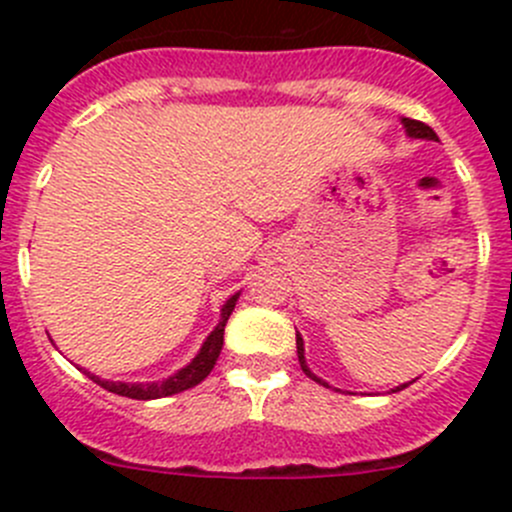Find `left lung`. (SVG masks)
<instances>
[{
  "label": "left lung",
  "instance_id": "1",
  "mask_svg": "<svg viewBox=\"0 0 512 512\" xmlns=\"http://www.w3.org/2000/svg\"><path fill=\"white\" fill-rule=\"evenodd\" d=\"M401 123H404L406 133H409L411 138H426V141H438V136H436V133H433V128L426 126V123L414 121V118H401ZM297 356H299V366H302V371L309 376V379H314V381H317V384H322V386H329L327 381H322V379H319V376H314L312 371H309L307 361H304V342H302V337H299V334H297ZM409 384H414V381H409ZM409 384L396 386L394 391L406 389V386H409Z\"/></svg>",
  "mask_w": 512,
  "mask_h": 512
}]
</instances>
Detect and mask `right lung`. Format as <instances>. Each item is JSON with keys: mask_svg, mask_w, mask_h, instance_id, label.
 <instances>
[{"mask_svg": "<svg viewBox=\"0 0 512 512\" xmlns=\"http://www.w3.org/2000/svg\"><path fill=\"white\" fill-rule=\"evenodd\" d=\"M237 297H240V294H232V297L223 304V317H220V324L213 329V332H210V337L205 339L203 349H200L198 356H195V359L190 361L185 369H180L178 374L170 376V379L160 381V384H121V381H103L94 374H89V376L96 381L98 386H103L106 391H111V394L128 396V399H138V401L163 399V396H173V394H180V391H185V389H193V386H198L200 381H203L205 376L213 371L215 361H218L220 352H223L225 324H227V319H230L232 309H235Z\"/></svg>", "mask_w": 512, "mask_h": 512, "instance_id": "1", "label": "right lung"}]
</instances>
